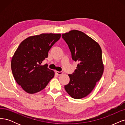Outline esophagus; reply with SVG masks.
<instances>
[{"instance_id":"1","label":"esophagus","mask_w":125,"mask_h":125,"mask_svg":"<svg viewBox=\"0 0 125 125\" xmlns=\"http://www.w3.org/2000/svg\"><path fill=\"white\" fill-rule=\"evenodd\" d=\"M55 73H56V74H57L58 75H59V76H60V75H61L63 74V72H62L56 71Z\"/></svg>"}]
</instances>
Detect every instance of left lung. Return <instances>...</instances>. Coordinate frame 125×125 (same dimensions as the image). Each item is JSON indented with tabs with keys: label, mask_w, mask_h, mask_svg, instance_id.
Here are the masks:
<instances>
[{
	"label": "left lung",
	"mask_w": 125,
	"mask_h": 125,
	"mask_svg": "<svg viewBox=\"0 0 125 125\" xmlns=\"http://www.w3.org/2000/svg\"><path fill=\"white\" fill-rule=\"evenodd\" d=\"M62 36L69 47L72 59L78 63L74 73L68 75L70 82L64 88L74 99L84 98L94 89L102 76L101 48L81 31L72 30Z\"/></svg>",
	"instance_id": "8db88e82"
}]
</instances>
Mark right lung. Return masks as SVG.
<instances>
[{
	"label": "right lung",
	"instance_id": "obj_1",
	"mask_svg": "<svg viewBox=\"0 0 125 125\" xmlns=\"http://www.w3.org/2000/svg\"><path fill=\"white\" fill-rule=\"evenodd\" d=\"M60 34H42L31 36L20 44L11 60V70L16 82L29 94L42 90L54 77V72L41 63L61 37Z\"/></svg>",
	"mask_w": 125,
	"mask_h": 125
}]
</instances>
